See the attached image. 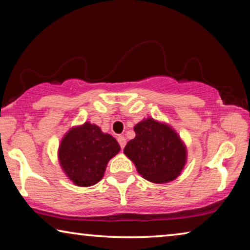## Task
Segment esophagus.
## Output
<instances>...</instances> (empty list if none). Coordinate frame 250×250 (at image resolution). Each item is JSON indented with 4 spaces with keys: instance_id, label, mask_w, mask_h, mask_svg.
<instances>
[{
    "instance_id": "1",
    "label": "esophagus",
    "mask_w": 250,
    "mask_h": 250,
    "mask_svg": "<svg viewBox=\"0 0 250 250\" xmlns=\"http://www.w3.org/2000/svg\"><path fill=\"white\" fill-rule=\"evenodd\" d=\"M118 142H119V145H120V148L124 149L125 146V142H126L125 138L124 136H119L118 137Z\"/></svg>"
}]
</instances>
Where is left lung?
<instances>
[{"label":"left lung","instance_id":"left-lung-1","mask_svg":"<svg viewBox=\"0 0 250 250\" xmlns=\"http://www.w3.org/2000/svg\"><path fill=\"white\" fill-rule=\"evenodd\" d=\"M136 138L124 152L145 179L166 184L180 175L186 164V148L170 126L146 119L134 126Z\"/></svg>","mask_w":250,"mask_h":250}]
</instances>
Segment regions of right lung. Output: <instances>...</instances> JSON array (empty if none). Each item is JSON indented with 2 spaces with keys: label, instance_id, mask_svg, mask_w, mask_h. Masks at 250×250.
<instances>
[{
  "label": "right lung",
  "instance_id": "obj_1",
  "mask_svg": "<svg viewBox=\"0 0 250 250\" xmlns=\"http://www.w3.org/2000/svg\"><path fill=\"white\" fill-rule=\"evenodd\" d=\"M120 146L112 136L101 132L96 125L85 122L66 133L59 148L64 172L75 185L88 187L104 177L106 164Z\"/></svg>",
  "mask_w": 250,
  "mask_h": 250
}]
</instances>
